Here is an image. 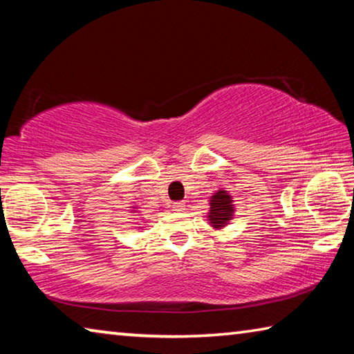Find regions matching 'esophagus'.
<instances>
[{
    "instance_id": "esophagus-1",
    "label": "esophagus",
    "mask_w": 354,
    "mask_h": 354,
    "mask_svg": "<svg viewBox=\"0 0 354 354\" xmlns=\"http://www.w3.org/2000/svg\"><path fill=\"white\" fill-rule=\"evenodd\" d=\"M173 211L183 212V211H185V205L183 201H178V203H175V205H173Z\"/></svg>"
}]
</instances>
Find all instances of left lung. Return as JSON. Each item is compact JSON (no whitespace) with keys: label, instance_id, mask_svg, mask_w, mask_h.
I'll use <instances>...</instances> for the list:
<instances>
[{"label":"left lung","instance_id":"obj_1","mask_svg":"<svg viewBox=\"0 0 354 354\" xmlns=\"http://www.w3.org/2000/svg\"><path fill=\"white\" fill-rule=\"evenodd\" d=\"M236 205L232 195L226 189L215 190V194L209 198L207 221L214 230H223L234 218Z\"/></svg>","mask_w":354,"mask_h":354}]
</instances>
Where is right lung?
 Segmentation results:
<instances>
[{
	"label": "right lung",
	"mask_w": 354,
	"mask_h": 354,
	"mask_svg": "<svg viewBox=\"0 0 354 354\" xmlns=\"http://www.w3.org/2000/svg\"><path fill=\"white\" fill-rule=\"evenodd\" d=\"M134 209H136V207H134ZM133 214H134V212H133Z\"/></svg>",
	"instance_id": "1"
}]
</instances>
